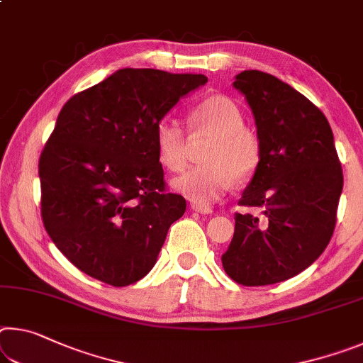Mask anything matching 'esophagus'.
I'll list each match as a JSON object with an SVG mask.
<instances>
[{
    "label": "esophagus",
    "mask_w": 363,
    "mask_h": 363,
    "mask_svg": "<svg viewBox=\"0 0 363 363\" xmlns=\"http://www.w3.org/2000/svg\"><path fill=\"white\" fill-rule=\"evenodd\" d=\"M191 208L194 210V211H197V213H200V215H210L211 213V208L210 206H205V205H199V203H192V206Z\"/></svg>",
    "instance_id": "1"
}]
</instances>
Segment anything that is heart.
Listing matches in <instances>:
<instances>
[{
	"instance_id": "obj_1",
	"label": "heart",
	"mask_w": 363,
	"mask_h": 363,
	"mask_svg": "<svg viewBox=\"0 0 363 363\" xmlns=\"http://www.w3.org/2000/svg\"><path fill=\"white\" fill-rule=\"evenodd\" d=\"M242 109L228 96L215 95L197 103L187 113L192 137H211L203 161L172 181L174 191L199 205L221 199L235 179L254 174L262 161V143L254 129L244 124ZM155 147L160 163L172 172L187 164V134L177 121L161 119L155 129Z\"/></svg>"
}]
</instances>
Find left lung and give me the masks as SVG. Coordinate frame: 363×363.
I'll list each match as a JSON object with an SVG mask.
<instances>
[{"mask_svg": "<svg viewBox=\"0 0 363 363\" xmlns=\"http://www.w3.org/2000/svg\"><path fill=\"white\" fill-rule=\"evenodd\" d=\"M234 87L254 113L262 161L239 200L224 272L242 286L281 283L308 268L336 226L342 168L325 114L272 74L242 71Z\"/></svg>", "mask_w": 363, "mask_h": 363, "instance_id": "8db88e82", "label": "left lung"}]
</instances>
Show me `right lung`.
<instances>
[{"mask_svg": "<svg viewBox=\"0 0 363 363\" xmlns=\"http://www.w3.org/2000/svg\"><path fill=\"white\" fill-rule=\"evenodd\" d=\"M203 74L119 69L57 114L38 161L42 220L74 267L114 287L157 263L186 199L166 189L155 129Z\"/></svg>", "mask_w": 363, "mask_h": 363, "instance_id": "add662e5", "label": "right lung"}]
</instances>
